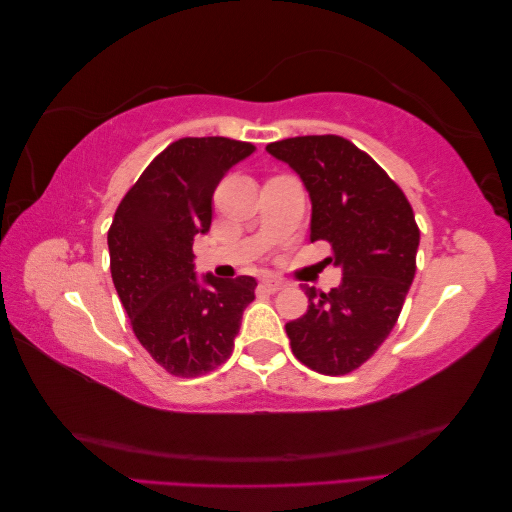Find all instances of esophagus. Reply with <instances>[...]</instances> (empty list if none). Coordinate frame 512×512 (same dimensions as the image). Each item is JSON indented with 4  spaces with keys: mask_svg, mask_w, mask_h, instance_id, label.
<instances>
[{
    "mask_svg": "<svg viewBox=\"0 0 512 512\" xmlns=\"http://www.w3.org/2000/svg\"><path fill=\"white\" fill-rule=\"evenodd\" d=\"M260 286L265 288L267 292H277V290H282L286 284L282 280H262Z\"/></svg>",
    "mask_w": 512,
    "mask_h": 512,
    "instance_id": "1",
    "label": "esophagus"
}]
</instances>
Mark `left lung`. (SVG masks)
<instances>
[{"mask_svg": "<svg viewBox=\"0 0 512 512\" xmlns=\"http://www.w3.org/2000/svg\"><path fill=\"white\" fill-rule=\"evenodd\" d=\"M273 158L303 179L312 198V241H329L342 284L305 286L307 314L286 324L290 348L309 369L344 376L374 354L404 307L416 273L418 232L406 194L344 136L269 143Z\"/></svg>", "mask_w": 512, "mask_h": 512, "instance_id": "8db88e82", "label": "left lung"}]
</instances>
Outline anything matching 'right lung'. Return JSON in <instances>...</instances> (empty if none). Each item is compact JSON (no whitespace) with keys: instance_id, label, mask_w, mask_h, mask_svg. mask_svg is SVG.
Listing matches in <instances>:
<instances>
[{"instance_id":"right-lung-1","label":"right lung","mask_w":512,"mask_h":512,"mask_svg":"<svg viewBox=\"0 0 512 512\" xmlns=\"http://www.w3.org/2000/svg\"><path fill=\"white\" fill-rule=\"evenodd\" d=\"M252 143L179 138L143 170L108 228L111 275L132 331L168 374L196 378L230 359L256 280L194 273V237L211 226V200Z\"/></svg>"}]
</instances>
